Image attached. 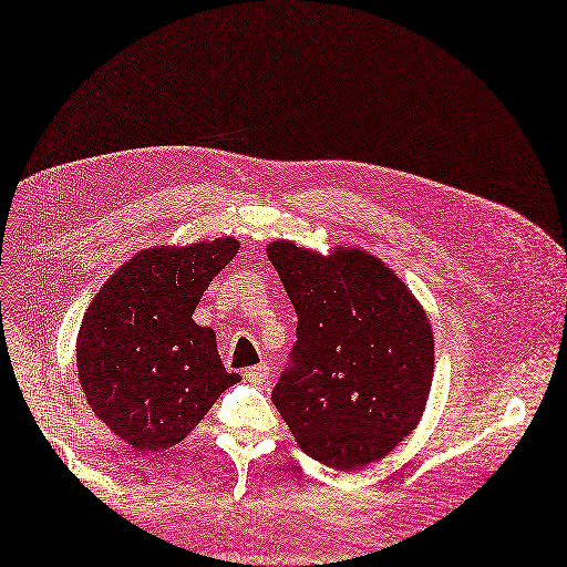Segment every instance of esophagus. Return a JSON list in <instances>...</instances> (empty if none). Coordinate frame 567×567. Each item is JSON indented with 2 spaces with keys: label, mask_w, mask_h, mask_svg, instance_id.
<instances>
[{
  "label": "esophagus",
  "mask_w": 567,
  "mask_h": 567,
  "mask_svg": "<svg viewBox=\"0 0 567 567\" xmlns=\"http://www.w3.org/2000/svg\"><path fill=\"white\" fill-rule=\"evenodd\" d=\"M245 379H247L249 383L262 385V383L269 379V367H267L265 362H260V364H256V367H251V369L245 371Z\"/></svg>",
  "instance_id": "esophagus-1"
}]
</instances>
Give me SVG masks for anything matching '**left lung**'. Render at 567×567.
<instances>
[{
	"instance_id": "8db88e82",
	"label": "left lung",
	"mask_w": 567,
	"mask_h": 567,
	"mask_svg": "<svg viewBox=\"0 0 567 567\" xmlns=\"http://www.w3.org/2000/svg\"><path fill=\"white\" fill-rule=\"evenodd\" d=\"M298 313L272 401L316 462L358 471L417 426L434 381V332L394 269L362 249L267 245Z\"/></svg>"
}]
</instances>
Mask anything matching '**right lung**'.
<instances>
[{
  "label": "right lung",
  "mask_w": 567,
  "mask_h": 567,
  "mask_svg": "<svg viewBox=\"0 0 567 567\" xmlns=\"http://www.w3.org/2000/svg\"><path fill=\"white\" fill-rule=\"evenodd\" d=\"M239 251L235 237L152 247L105 279L78 330L75 360L94 415L138 452L184 441L224 390L217 334L194 311Z\"/></svg>",
  "instance_id": "obj_1"
}]
</instances>
